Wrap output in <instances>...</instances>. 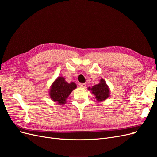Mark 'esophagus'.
Listing matches in <instances>:
<instances>
[{"mask_svg":"<svg viewBox=\"0 0 157 157\" xmlns=\"http://www.w3.org/2000/svg\"><path fill=\"white\" fill-rule=\"evenodd\" d=\"M79 86L80 87H82V88H86V84H84V83H81V84H79Z\"/></svg>","mask_w":157,"mask_h":157,"instance_id":"obj_1","label":"esophagus"}]
</instances>
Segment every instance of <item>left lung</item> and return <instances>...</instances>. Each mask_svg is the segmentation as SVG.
<instances>
[{
    "mask_svg": "<svg viewBox=\"0 0 157 157\" xmlns=\"http://www.w3.org/2000/svg\"><path fill=\"white\" fill-rule=\"evenodd\" d=\"M88 89L94 95L98 102L105 101L110 96V89L103 78H101L98 84L94 85L92 88L88 87Z\"/></svg>",
    "mask_w": 157,
    "mask_h": 157,
    "instance_id": "obj_1",
    "label": "left lung"
}]
</instances>
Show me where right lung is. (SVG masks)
<instances>
[{
  "instance_id": "obj_1",
  "label": "right lung",
  "mask_w": 157,
  "mask_h": 157,
  "mask_svg": "<svg viewBox=\"0 0 157 157\" xmlns=\"http://www.w3.org/2000/svg\"><path fill=\"white\" fill-rule=\"evenodd\" d=\"M77 86L75 82L68 83L64 77H58L51 85L49 96L52 101L59 105H64L70 94Z\"/></svg>"
}]
</instances>
